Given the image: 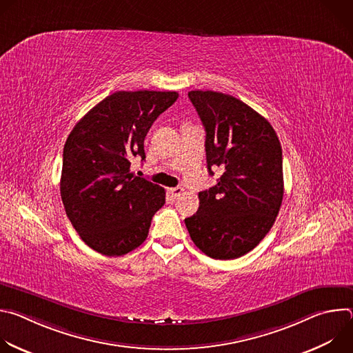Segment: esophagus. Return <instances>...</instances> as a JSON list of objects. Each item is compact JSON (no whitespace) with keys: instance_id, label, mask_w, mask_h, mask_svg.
<instances>
[{"instance_id":"34e87169","label":"esophagus","mask_w":353,"mask_h":353,"mask_svg":"<svg viewBox=\"0 0 353 353\" xmlns=\"http://www.w3.org/2000/svg\"><path fill=\"white\" fill-rule=\"evenodd\" d=\"M183 191H184V188H181V187H173V188H169V192H170V195H172L173 198L180 196V195L183 194Z\"/></svg>"}]
</instances>
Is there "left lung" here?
<instances>
[{
  "mask_svg": "<svg viewBox=\"0 0 353 353\" xmlns=\"http://www.w3.org/2000/svg\"><path fill=\"white\" fill-rule=\"evenodd\" d=\"M188 97L205 128L208 172L222 176L198 194L196 214L185 218L194 244L215 260L239 259L270 232L283 196L282 148L272 125L241 100L214 90Z\"/></svg>",
  "mask_w": 353,
  "mask_h": 353,
  "instance_id": "obj_1",
  "label": "left lung"
}]
</instances>
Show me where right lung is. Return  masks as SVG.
I'll return each mask as SVG.
<instances>
[{"label": "right lung", "mask_w": 353, "mask_h": 353, "mask_svg": "<svg viewBox=\"0 0 353 353\" xmlns=\"http://www.w3.org/2000/svg\"><path fill=\"white\" fill-rule=\"evenodd\" d=\"M177 92L119 90L90 109L70 132L60 181L65 214L97 253L119 257L139 247L165 204V188L132 177L131 159H145L143 139Z\"/></svg>", "instance_id": "obj_1"}]
</instances>
